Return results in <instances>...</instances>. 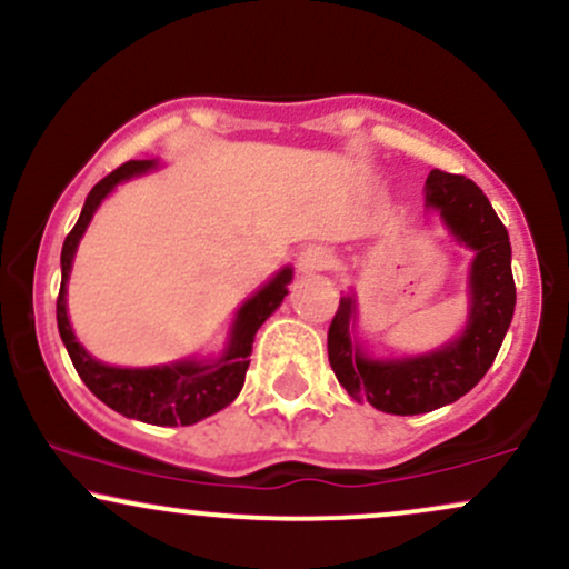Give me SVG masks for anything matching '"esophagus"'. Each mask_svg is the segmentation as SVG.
I'll return each mask as SVG.
<instances>
[{
	"label": "esophagus",
	"mask_w": 569,
	"mask_h": 569,
	"mask_svg": "<svg viewBox=\"0 0 569 569\" xmlns=\"http://www.w3.org/2000/svg\"><path fill=\"white\" fill-rule=\"evenodd\" d=\"M331 264V253L323 246H310L299 253V270L302 272H321Z\"/></svg>",
	"instance_id": "1"
}]
</instances>
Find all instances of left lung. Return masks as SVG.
I'll return each instance as SVG.
<instances>
[{
  "label": "left lung",
  "instance_id": "1",
  "mask_svg": "<svg viewBox=\"0 0 569 569\" xmlns=\"http://www.w3.org/2000/svg\"><path fill=\"white\" fill-rule=\"evenodd\" d=\"M426 206L441 213L457 243L476 253L471 264L468 323L455 342L415 358H369L350 337L356 299L342 297L329 326V363L356 401L388 415H426L466 396L498 356L513 318L516 286L511 240L471 179L433 168L426 181Z\"/></svg>",
  "mask_w": 569,
  "mask_h": 569
}]
</instances>
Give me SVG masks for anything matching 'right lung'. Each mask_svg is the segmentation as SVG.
I'll use <instances>...</instances> for the list:
<instances>
[{"label":"right lung","instance_id":"obj_1","mask_svg":"<svg viewBox=\"0 0 569 569\" xmlns=\"http://www.w3.org/2000/svg\"><path fill=\"white\" fill-rule=\"evenodd\" d=\"M152 168L154 160H130L126 166L117 168V171L103 176L90 189L80 219H77L74 230L67 234L61 248V291H58L56 318L58 331H61V339L67 345L77 375L88 385L90 393L101 398L109 409L133 417V420L149 422V426H194V422L217 415L219 409H224L227 403H232L238 398L240 388L246 382L248 363H251L248 356H251L253 337H257L259 326L278 310L283 297L289 293L293 272L291 267H283L270 283H264L251 299H246L238 316H234L230 342H227V348L219 358H208V361L189 358V361H176L166 363V367L149 369H120L96 361L77 342L67 316V283L71 262H74L77 246H80V238L88 230L90 219H93L101 200L120 181L152 171Z\"/></svg>","mask_w":569,"mask_h":569}]
</instances>
